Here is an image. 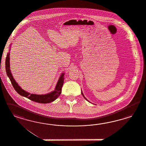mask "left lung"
<instances>
[{
	"instance_id": "left-lung-1",
	"label": "left lung",
	"mask_w": 146,
	"mask_h": 146,
	"mask_svg": "<svg viewBox=\"0 0 146 146\" xmlns=\"http://www.w3.org/2000/svg\"><path fill=\"white\" fill-rule=\"evenodd\" d=\"M81 94H82V96H84V98H85V99H86V100H87V101H88V102H89V101L88 100H87V98H86V97H84V94H83V93H82V92H81Z\"/></svg>"
}]
</instances>
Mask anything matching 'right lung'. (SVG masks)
I'll return each instance as SVG.
<instances>
[{
  "instance_id": "obj_1",
  "label": "right lung",
  "mask_w": 146,
  "mask_h": 146,
  "mask_svg": "<svg viewBox=\"0 0 146 146\" xmlns=\"http://www.w3.org/2000/svg\"><path fill=\"white\" fill-rule=\"evenodd\" d=\"M10 50V49H9ZM5 67L7 75L9 76L12 86L14 89L17 91V92L21 95L22 96L27 97L28 99L31 100L33 101L40 103H49L50 102H53L56 100L62 93V88L64 83V73H62V75L60 76L59 79L58 81L57 84L55 87L54 90L44 95H37V94H33L28 93L26 91L22 89L16 82L15 80L14 79L12 75L11 72L10 70V64H9V52L7 53V57L5 62Z\"/></svg>"
}]
</instances>
